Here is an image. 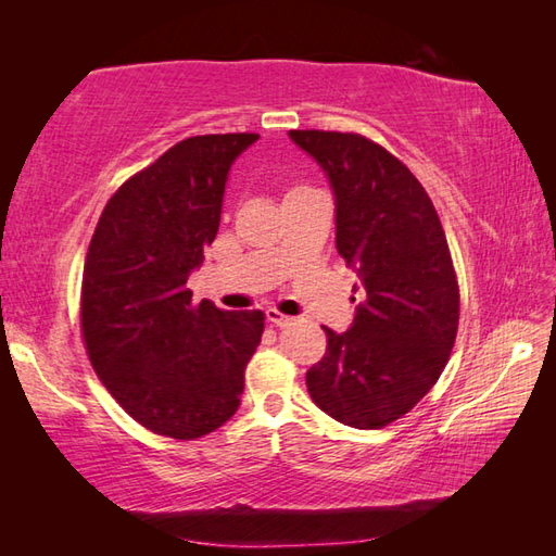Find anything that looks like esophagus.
Here are the masks:
<instances>
[{"instance_id":"1","label":"esophagus","mask_w":556,"mask_h":556,"mask_svg":"<svg viewBox=\"0 0 556 556\" xmlns=\"http://www.w3.org/2000/svg\"><path fill=\"white\" fill-rule=\"evenodd\" d=\"M265 315H267V320H269L271 325H277V327H287V325L293 323V317H289V315H285V313H279L277 308H269Z\"/></svg>"}]
</instances>
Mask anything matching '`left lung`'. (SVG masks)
<instances>
[{
    "mask_svg": "<svg viewBox=\"0 0 556 556\" xmlns=\"http://www.w3.org/2000/svg\"><path fill=\"white\" fill-rule=\"evenodd\" d=\"M289 138L332 186L337 251L361 279L353 325L341 334L325 327L327 351L305 384L334 420L384 428L440 380L456 339L458 285L442 222L406 164L365 136Z\"/></svg>",
    "mask_w": 556,
    "mask_h": 556,
    "instance_id": "obj_1",
    "label": "left lung"
}]
</instances>
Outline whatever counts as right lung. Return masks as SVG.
Listing matches in <instances>:
<instances>
[{
    "instance_id": "right-lung-1",
    "label": "right lung",
    "mask_w": 556,
    "mask_h": 556,
    "mask_svg": "<svg viewBox=\"0 0 556 556\" xmlns=\"http://www.w3.org/2000/svg\"><path fill=\"white\" fill-rule=\"evenodd\" d=\"M257 138L181 140L110 198L92 233L80 291L88 356L116 404L155 434L195 440L241 404L265 315L195 305L186 281L217 236L231 164Z\"/></svg>"
}]
</instances>
